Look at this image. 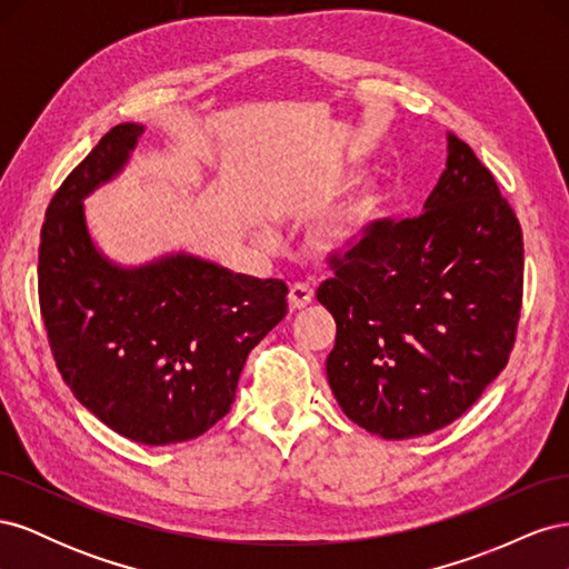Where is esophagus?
<instances>
[{
  "label": "esophagus",
  "mask_w": 569,
  "mask_h": 569,
  "mask_svg": "<svg viewBox=\"0 0 569 569\" xmlns=\"http://www.w3.org/2000/svg\"><path fill=\"white\" fill-rule=\"evenodd\" d=\"M313 301V289L308 284H291L289 289V308L291 311H303Z\"/></svg>",
  "instance_id": "obj_1"
}]
</instances>
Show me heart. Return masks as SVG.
<instances>
[{"label":"heart","mask_w":569,"mask_h":569,"mask_svg":"<svg viewBox=\"0 0 569 569\" xmlns=\"http://www.w3.org/2000/svg\"><path fill=\"white\" fill-rule=\"evenodd\" d=\"M377 211H380V199H377V197H366L363 201H360V203L356 206L353 213L349 216L347 228L341 230L339 237H349L351 232H356V230H360L363 226H368V222L375 218Z\"/></svg>","instance_id":"1"}]
</instances>
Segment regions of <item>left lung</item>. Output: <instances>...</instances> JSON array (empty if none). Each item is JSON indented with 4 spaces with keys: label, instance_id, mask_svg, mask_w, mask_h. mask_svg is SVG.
Wrapping results in <instances>:
<instances>
[{
    "label": "left lung",
    "instance_id": "obj_1",
    "mask_svg": "<svg viewBox=\"0 0 569 569\" xmlns=\"http://www.w3.org/2000/svg\"><path fill=\"white\" fill-rule=\"evenodd\" d=\"M330 268L316 295L337 322L327 380L358 427L385 439L437 432L506 368L522 308V228L456 134L425 211L370 222Z\"/></svg>",
    "mask_w": 569,
    "mask_h": 569
}]
</instances>
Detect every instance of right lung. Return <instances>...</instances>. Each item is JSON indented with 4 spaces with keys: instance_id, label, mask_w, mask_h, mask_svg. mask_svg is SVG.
I'll list each match as a JSON object with an SVG mask.
<instances>
[{
    "instance_id": "add662e5",
    "label": "right lung",
    "mask_w": 569,
    "mask_h": 569,
    "mask_svg": "<svg viewBox=\"0 0 569 569\" xmlns=\"http://www.w3.org/2000/svg\"><path fill=\"white\" fill-rule=\"evenodd\" d=\"M142 132L111 128L57 189L38 291L51 356L76 399L113 432L166 446L226 418L249 351L287 316V284L187 253L120 268L97 251L82 199L123 170Z\"/></svg>"
}]
</instances>
